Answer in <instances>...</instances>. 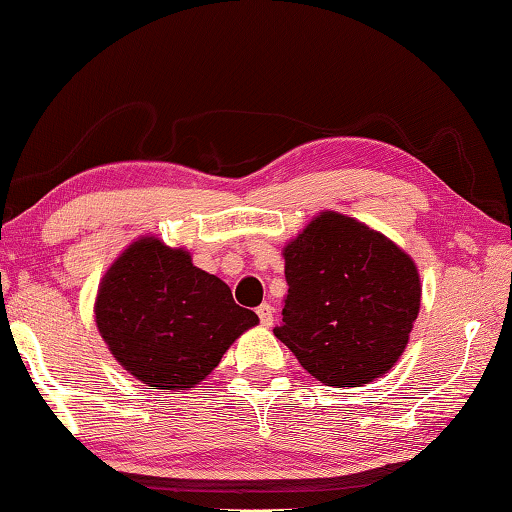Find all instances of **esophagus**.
Here are the masks:
<instances>
[{
	"label": "esophagus",
	"mask_w": 512,
	"mask_h": 512,
	"mask_svg": "<svg viewBox=\"0 0 512 512\" xmlns=\"http://www.w3.org/2000/svg\"><path fill=\"white\" fill-rule=\"evenodd\" d=\"M257 316H259V323H262L264 327H271L273 325V307L271 305H259L257 307Z\"/></svg>",
	"instance_id": "esophagus-1"
}]
</instances>
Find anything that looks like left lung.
I'll return each instance as SVG.
<instances>
[{"label":"left lung","mask_w":512,"mask_h":512,"mask_svg":"<svg viewBox=\"0 0 512 512\" xmlns=\"http://www.w3.org/2000/svg\"><path fill=\"white\" fill-rule=\"evenodd\" d=\"M282 255L289 293L277 339L320 384L354 388L384 377L420 314L413 257L332 210L318 212Z\"/></svg>","instance_id":"1"}]
</instances>
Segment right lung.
<instances>
[{
	"label": "right lung",
	"mask_w": 512,
	"mask_h": 512,
	"mask_svg": "<svg viewBox=\"0 0 512 512\" xmlns=\"http://www.w3.org/2000/svg\"><path fill=\"white\" fill-rule=\"evenodd\" d=\"M94 323L142 384L192 391L259 318L232 300L228 284L194 266L189 250L144 235L101 277Z\"/></svg>",
	"instance_id": "1"
}]
</instances>
